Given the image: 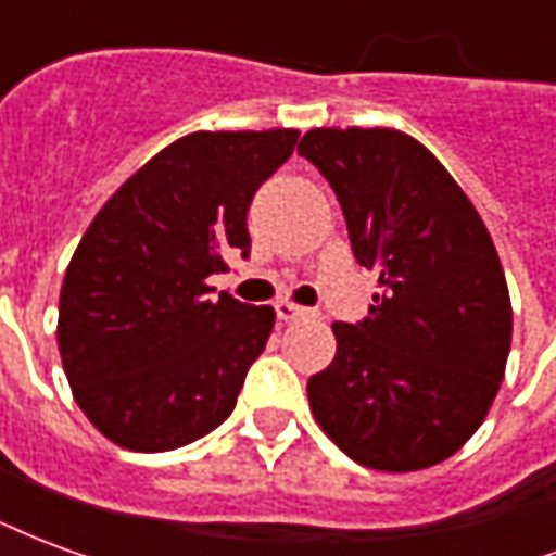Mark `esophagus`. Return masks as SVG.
I'll return each mask as SVG.
<instances>
[{"instance_id":"obj_1","label":"esophagus","mask_w":556,"mask_h":556,"mask_svg":"<svg viewBox=\"0 0 556 556\" xmlns=\"http://www.w3.org/2000/svg\"><path fill=\"white\" fill-rule=\"evenodd\" d=\"M274 309H277L279 321H294V318L306 315V309H303V306H298V303H289V301H279Z\"/></svg>"}]
</instances>
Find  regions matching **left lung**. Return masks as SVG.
<instances>
[{"label":"left lung","mask_w":556,"mask_h":556,"mask_svg":"<svg viewBox=\"0 0 556 556\" xmlns=\"http://www.w3.org/2000/svg\"><path fill=\"white\" fill-rule=\"evenodd\" d=\"M298 154L333 187L354 258L381 291L309 408L357 465L405 473L450 458L482 426L513 342V306L485 223L441 160L390 127H315Z\"/></svg>","instance_id":"1"}]
</instances>
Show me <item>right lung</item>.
I'll return each instance as SVG.
<instances>
[{"label": "right lung", "instance_id": "obj_1", "mask_svg": "<svg viewBox=\"0 0 556 556\" xmlns=\"http://www.w3.org/2000/svg\"><path fill=\"white\" fill-rule=\"evenodd\" d=\"M298 130L175 139L98 211L59 294V354L83 414L134 453L199 441L235 410L274 330L270 306L211 298L226 255H250L255 190Z\"/></svg>", "mask_w": 556, "mask_h": 556}]
</instances>
